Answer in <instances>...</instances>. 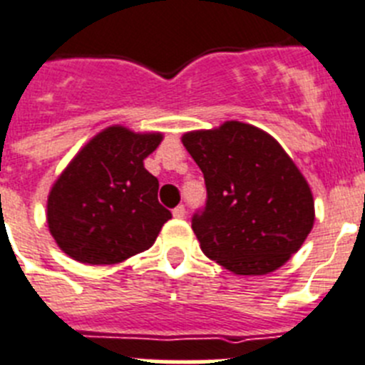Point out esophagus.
<instances>
[{
    "mask_svg": "<svg viewBox=\"0 0 365 365\" xmlns=\"http://www.w3.org/2000/svg\"><path fill=\"white\" fill-rule=\"evenodd\" d=\"M173 217L174 218H183L185 217V207L183 205H178V207L173 209Z\"/></svg>",
    "mask_w": 365,
    "mask_h": 365,
    "instance_id": "1",
    "label": "esophagus"
}]
</instances>
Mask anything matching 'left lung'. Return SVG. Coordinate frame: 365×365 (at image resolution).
Returning a JSON list of instances; mask_svg holds the SVG:
<instances>
[{"mask_svg": "<svg viewBox=\"0 0 365 365\" xmlns=\"http://www.w3.org/2000/svg\"><path fill=\"white\" fill-rule=\"evenodd\" d=\"M182 143L204 173L207 200L192 217L202 252L237 275L277 270L314 226V198L268 132L240 121L192 130Z\"/></svg>", "mask_w": 365, "mask_h": 365, "instance_id": "8db88e82", "label": "left lung"}]
</instances>
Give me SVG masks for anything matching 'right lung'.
I'll list each match as a JSON object with an SVG mask.
<instances>
[{
  "mask_svg": "<svg viewBox=\"0 0 365 365\" xmlns=\"http://www.w3.org/2000/svg\"><path fill=\"white\" fill-rule=\"evenodd\" d=\"M163 134L104 128L68 163L47 196V226L58 248L82 264H115L148 250L173 215L158 202L143 160Z\"/></svg>",
  "mask_w": 365,
  "mask_h": 365,
  "instance_id": "right-lung-1",
  "label": "right lung"
}]
</instances>
